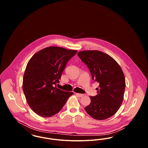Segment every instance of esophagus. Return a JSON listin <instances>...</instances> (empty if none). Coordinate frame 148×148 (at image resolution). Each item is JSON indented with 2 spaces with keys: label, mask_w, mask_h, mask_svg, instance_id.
<instances>
[{
  "label": "esophagus",
  "mask_w": 148,
  "mask_h": 148,
  "mask_svg": "<svg viewBox=\"0 0 148 148\" xmlns=\"http://www.w3.org/2000/svg\"><path fill=\"white\" fill-rule=\"evenodd\" d=\"M76 94V95L78 96V97H84L85 95L84 94H80V93H75Z\"/></svg>",
  "instance_id": "esophagus-1"
}]
</instances>
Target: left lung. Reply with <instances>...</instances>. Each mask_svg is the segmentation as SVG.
<instances>
[{
  "mask_svg": "<svg viewBox=\"0 0 148 148\" xmlns=\"http://www.w3.org/2000/svg\"><path fill=\"white\" fill-rule=\"evenodd\" d=\"M77 56L86 65L92 79L99 83L98 95L90 96L91 103L85 108L95 119H108L119 110L125 89L124 74L119 65L106 53L98 50L82 51Z\"/></svg>",
  "mask_w": 148,
  "mask_h": 148,
  "instance_id": "8db88e82",
  "label": "left lung"
}]
</instances>
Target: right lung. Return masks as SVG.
Listing matches in <instances>:
<instances>
[{"instance_id": "1", "label": "right lung", "mask_w": 148, "mask_h": 148, "mask_svg": "<svg viewBox=\"0 0 148 148\" xmlns=\"http://www.w3.org/2000/svg\"><path fill=\"white\" fill-rule=\"evenodd\" d=\"M77 50L50 47L37 52L29 60L24 72L23 90L32 110L47 118L59 113L73 92L56 87L68 61Z\"/></svg>"}]
</instances>
